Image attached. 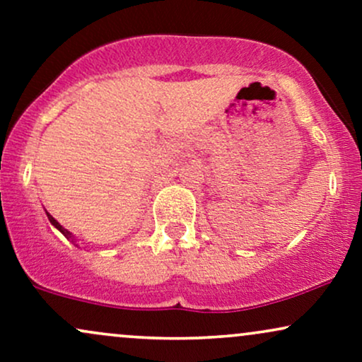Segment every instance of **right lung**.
Returning <instances> with one entry per match:
<instances>
[{
	"mask_svg": "<svg viewBox=\"0 0 362 362\" xmlns=\"http://www.w3.org/2000/svg\"><path fill=\"white\" fill-rule=\"evenodd\" d=\"M45 214H47L49 221H51V224H52V226H54V228H57V230H59V231H61V233L66 236V238H68V240H71V242L74 243V236H73V233H69V231H68V230H66V228H64V226H61V224H59V223H57V221H56V219H54V218H52V216L47 213V211H45Z\"/></svg>",
	"mask_w": 362,
	"mask_h": 362,
	"instance_id": "obj_1",
	"label": "right lung"
}]
</instances>
